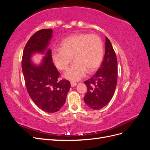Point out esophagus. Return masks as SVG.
Masks as SVG:
<instances>
[{"mask_svg": "<svg viewBox=\"0 0 150 150\" xmlns=\"http://www.w3.org/2000/svg\"><path fill=\"white\" fill-rule=\"evenodd\" d=\"M77 85V83H75V82H71V87H74V86H76Z\"/></svg>", "mask_w": 150, "mask_h": 150, "instance_id": "34e87169", "label": "esophagus"}]
</instances>
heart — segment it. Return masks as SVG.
Wrapping results in <instances>:
<instances>
[{
  "label": "heart",
  "mask_w": 150,
  "mask_h": 150,
  "mask_svg": "<svg viewBox=\"0 0 150 150\" xmlns=\"http://www.w3.org/2000/svg\"><path fill=\"white\" fill-rule=\"evenodd\" d=\"M52 61L61 71L67 69L72 61H75L65 77L71 81H79L86 72L96 71L103 58L102 40L96 34L79 33L64 39L60 48L54 49L51 52Z\"/></svg>",
  "instance_id": "b5f03b06"
}]
</instances>
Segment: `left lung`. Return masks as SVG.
<instances>
[{
    "label": "left lung",
    "mask_w": 150,
    "mask_h": 150,
    "mask_svg": "<svg viewBox=\"0 0 150 150\" xmlns=\"http://www.w3.org/2000/svg\"><path fill=\"white\" fill-rule=\"evenodd\" d=\"M117 80V61L110 40L106 37L105 54L99 69L91 78L84 81L88 91L85 103L98 110L109 103L114 95Z\"/></svg>",
    "instance_id": "1"
}]
</instances>
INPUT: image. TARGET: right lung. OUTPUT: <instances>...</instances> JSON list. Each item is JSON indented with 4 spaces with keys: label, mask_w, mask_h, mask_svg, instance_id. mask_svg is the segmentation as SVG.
Listing matches in <instances>:
<instances>
[{
    "label": "right lung",
    "mask_w": 150,
    "mask_h": 150,
    "mask_svg": "<svg viewBox=\"0 0 150 150\" xmlns=\"http://www.w3.org/2000/svg\"><path fill=\"white\" fill-rule=\"evenodd\" d=\"M52 34V29L34 33L25 45L22 59V69L29 96L38 107L47 112L60 110L71 88L69 81L59 79L60 73L52 62L51 49L47 50L40 65L36 66L31 61L33 54L46 51Z\"/></svg>",
    "instance_id": "1"
}]
</instances>
